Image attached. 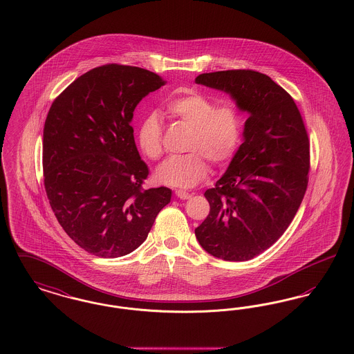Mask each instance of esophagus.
I'll return each mask as SVG.
<instances>
[{
    "instance_id": "34e87169",
    "label": "esophagus",
    "mask_w": 354,
    "mask_h": 354,
    "mask_svg": "<svg viewBox=\"0 0 354 354\" xmlns=\"http://www.w3.org/2000/svg\"><path fill=\"white\" fill-rule=\"evenodd\" d=\"M175 194H176V196H178L179 199H183V201L191 198V194H188V192H185V191H182V189H176Z\"/></svg>"
}]
</instances>
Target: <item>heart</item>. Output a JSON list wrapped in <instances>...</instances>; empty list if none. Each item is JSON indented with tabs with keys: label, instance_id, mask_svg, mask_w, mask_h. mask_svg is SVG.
I'll return each instance as SVG.
<instances>
[{
	"label": "heart",
	"instance_id": "b5f03b06",
	"mask_svg": "<svg viewBox=\"0 0 354 354\" xmlns=\"http://www.w3.org/2000/svg\"><path fill=\"white\" fill-rule=\"evenodd\" d=\"M169 118L191 127L185 155L167 159L156 171V179L163 185L189 188L199 185L208 172V163L225 166L239 150L244 118L234 103L216 104L211 97L196 90H180L163 102ZM142 152L152 160L163 153V126L156 113L145 115L136 133Z\"/></svg>",
	"mask_w": 354,
	"mask_h": 354
}]
</instances>
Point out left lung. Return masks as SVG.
Wrapping results in <instances>:
<instances>
[{"instance_id": "1", "label": "left lung", "mask_w": 354, "mask_h": 354, "mask_svg": "<svg viewBox=\"0 0 354 354\" xmlns=\"http://www.w3.org/2000/svg\"><path fill=\"white\" fill-rule=\"evenodd\" d=\"M195 82L228 93L250 114L244 142L215 187L204 192L209 214L195 230L209 254L247 261L279 240L303 202L308 133L293 98L263 73H204Z\"/></svg>"}]
</instances>
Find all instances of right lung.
<instances>
[{
	"instance_id": "right-lung-1",
	"label": "right lung",
	"mask_w": 354,
	"mask_h": 354,
	"mask_svg": "<svg viewBox=\"0 0 354 354\" xmlns=\"http://www.w3.org/2000/svg\"><path fill=\"white\" fill-rule=\"evenodd\" d=\"M166 81L146 68L109 64L78 77L45 120L42 167L51 209L84 251L114 259L135 251L171 201L145 188L149 167L135 146V107Z\"/></svg>"
}]
</instances>
